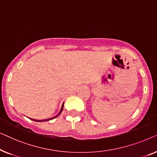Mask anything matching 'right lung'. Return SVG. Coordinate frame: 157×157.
Wrapping results in <instances>:
<instances>
[{
    "mask_svg": "<svg viewBox=\"0 0 157 157\" xmlns=\"http://www.w3.org/2000/svg\"><path fill=\"white\" fill-rule=\"evenodd\" d=\"M63 105H62V107H61V111H60V112L58 113V114L56 116V117H53V118H51V119H44V120H36V119H31V120H33V121H49V120H51V119H54V118H56V117H57L58 116H59L60 113H61V111H62V110H63Z\"/></svg>",
    "mask_w": 157,
    "mask_h": 157,
    "instance_id": "add662e5",
    "label": "right lung"
}]
</instances>
